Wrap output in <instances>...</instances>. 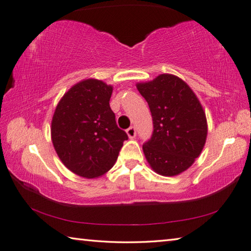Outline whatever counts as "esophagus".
Masks as SVG:
<instances>
[{
	"label": "esophagus",
	"mask_w": 251,
	"mask_h": 251,
	"mask_svg": "<svg viewBox=\"0 0 251 251\" xmlns=\"http://www.w3.org/2000/svg\"><path fill=\"white\" fill-rule=\"evenodd\" d=\"M126 133H127V135H128L129 138H135V136H136V128H135L134 126H131V127H129L128 129L126 130Z\"/></svg>",
	"instance_id": "obj_1"
}]
</instances>
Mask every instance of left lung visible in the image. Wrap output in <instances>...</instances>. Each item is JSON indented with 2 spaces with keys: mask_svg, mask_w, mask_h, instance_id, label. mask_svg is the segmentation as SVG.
Masks as SVG:
<instances>
[{
  "mask_svg": "<svg viewBox=\"0 0 251 251\" xmlns=\"http://www.w3.org/2000/svg\"><path fill=\"white\" fill-rule=\"evenodd\" d=\"M150 106L154 131L143 145L152 171L161 176L179 175L201 155L207 138L206 114L186 82L160 74L136 84Z\"/></svg>",
  "mask_w": 251,
  "mask_h": 251,
  "instance_id": "left-lung-1",
  "label": "left lung"
}]
</instances>
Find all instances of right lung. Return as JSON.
<instances>
[{
	"label": "right lung",
	"mask_w": 251,
	"mask_h": 251,
	"mask_svg": "<svg viewBox=\"0 0 251 251\" xmlns=\"http://www.w3.org/2000/svg\"><path fill=\"white\" fill-rule=\"evenodd\" d=\"M112 93V85L87 78L72 86L55 108L50 125L55 151L80 177L91 179L107 173L128 139L110 109Z\"/></svg>",
	"instance_id": "right-lung-1"
}]
</instances>
